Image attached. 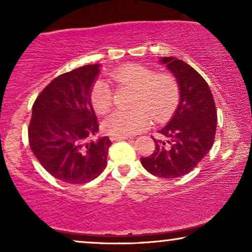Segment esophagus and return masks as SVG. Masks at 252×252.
<instances>
[{"instance_id": "34e87169", "label": "esophagus", "mask_w": 252, "mask_h": 252, "mask_svg": "<svg viewBox=\"0 0 252 252\" xmlns=\"http://www.w3.org/2000/svg\"><path fill=\"white\" fill-rule=\"evenodd\" d=\"M128 139H130L129 136H123V137H120V136H111V137H110V140H111V141H120V140H128Z\"/></svg>"}]
</instances>
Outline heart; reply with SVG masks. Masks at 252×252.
<instances>
[{
  "label": "heart",
  "instance_id": "heart-1",
  "mask_svg": "<svg viewBox=\"0 0 252 252\" xmlns=\"http://www.w3.org/2000/svg\"><path fill=\"white\" fill-rule=\"evenodd\" d=\"M109 79L119 87L135 91L130 111H115L103 123V129L111 136H132L150 125L151 118L160 123L177 108L180 87L177 78L168 72H159L147 65L128 63L109 73ZM112 91L108 84L97 81L91 91V103L98 115L112 106Z\"/></svg>",
  "mask_w": 252,
  "mask_h": 252
}]
</instances>
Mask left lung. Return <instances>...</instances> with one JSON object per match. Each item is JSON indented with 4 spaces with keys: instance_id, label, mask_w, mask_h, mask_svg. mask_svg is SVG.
<instances>
[{
    "instance_id": "obj_1",
    "label": "left lung",
    "mask_w": 252,
    "mask_h": 252,
    "mask_svg": "<svg viewBox=\"0 0 252 252\" xmlns=\"http://www.w3.org/2000/svg\"><path fill=\"white\" fill-rule=\"evenodd\" d=\"M161 63L177 78L180 102L170 123L158 130L167 140L153 137L155 151L141 158V164L156 177L173 179L194 170L212 148L217 109L209 85L195 68L174 57H164Z\"/></svg>"
}]
</instances>
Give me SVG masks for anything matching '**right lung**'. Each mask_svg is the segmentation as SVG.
<instances>
[{"instance_id":"1","label":"right lung","mask_w":252,"mask_h":252,"mask_svg":"<svg viewBox=\"0 0 252 252\" xmlns=\"http://www.w3.org/2000/svg\"><path fill=\"white\" fill-rule=\"evenodd\" d=\"M98 66L86 65L58 75L33 104L31 149L48 173L66 184H87L106 166L111 141L108 136L89 141L99 126L91 103Z\"/></svg>"}]
</instances>
